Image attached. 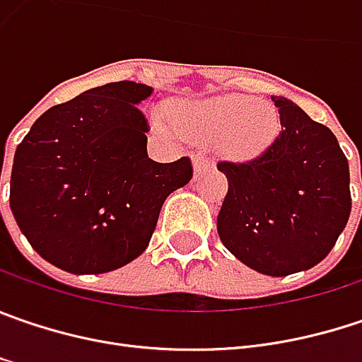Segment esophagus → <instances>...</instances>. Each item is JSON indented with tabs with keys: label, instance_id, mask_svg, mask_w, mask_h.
Returning a JSON list of instances; mask_svg holds the SVG:
<instances>
[{
	"label": "esophagus",
	"instance_id": "obj_1",
	"mask_svg": "<svg viewBox=\"0 0 362 362\" xmlns=\"http://www.w3.org/2000/svg\"><path fill=\"white\" fill-rule=\"evenodd\" d=\"M192 163H194V174L197 176H201V174H204L206 170H211V160L204 156V153H197L194 158H192Z\"/></svg>",
	"mask_w": 362,
	"mask_h": 362
}]
</instances>
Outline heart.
<instances>
[{"instance_id": "b5f03b06", "label": "heart", "mask_w": 362, "mask_h": 362, "mask_svg": "<svg viewBox=\"0 0 362 362\" xmlns=\"http://www.w3.org/2000/svg\"><path fill=\"white\" fill-rule=\"evenodd\" d=\"M174 120L186 137L217 139L219 151L235 160L258 158L281 129L279 110L268 100L242 94L190 100L174 106Z\"/></svg>"}]
</instances>
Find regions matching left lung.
<instances>
[{
  "instance_id": "obj_1",
  "label": "left lung",
  "mask_w": 362,
  "mask_h": 362,
  "mask_svg": "<svg viewBox=\"0 0 362 362\" xmlns=\"http://www.w3.org/2000/svg\"><path fill=\"white\" fill-rule=\"evenodd\" d=\"M281 133L247 161H219L229 190L217 231L245 266L287 276L322 262L351 215V174L334 133L272 96Z\"/></svg>"
}]
</instances>
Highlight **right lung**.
I'll return each instance as SVG.
<instances>
[{
  "label": "right lung",
  "mask_w": 362,
  "mask_h": 362,
  "mask_svg": "<svg viewBox=\"0 0 362 362\" xmlns=\"http://www.w3.org/2000/svg\"><path fill=\"white\" fill-rule=\"evenodd\" d=\"M151 88L115 81L36 118L16 149L10 209L34 250L74 274L129 264L149 244L163 201L192 178V161L147 156L137 104ZM1 172V170H0Z\"/></svg>",
  "instance_id": "right-lung-1"
}]
</instances>
